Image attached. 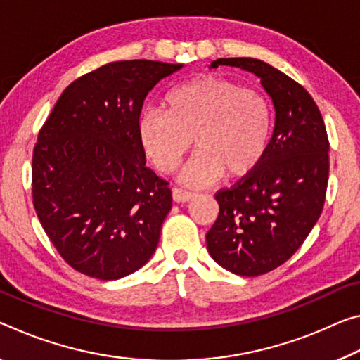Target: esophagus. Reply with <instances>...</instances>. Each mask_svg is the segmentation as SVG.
<instances>
[{
    "label": "esophagus",
    "mask_w": 360,
    "mask_h": 360,
    "mask_svg": "<svg viewBox=\"0 0 360 360\" xmlns=\"http://www.w3.org/2000/svg\"><path fill=\"white\" fill-rule=\"evenodd\" d=\"M195 195H197V193L193 191L182 189V187H174V189H173V200L174 202H189Z\"/></svg>",
    "instance_id": "1"
}]
</instances>
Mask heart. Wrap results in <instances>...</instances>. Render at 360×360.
<instances>
[{
  "instance_id": "b5f03b06",
  "label": "heart",
  "mask_w": 360,
  "mask_h": 360,
  "mask_svg": "<svg viewBox=\"0 0 360 360\" xmlns=\"http://www.w3.org/2000/svg\"><path fill=\"white\" fill-rule=\"evenodd\" d=\"M163 108L139 118V139L162 173L178 169L195 139L198 152L182 173L191 184L240 179L258 168L271 144L272 107L255 88L203 75L171 88Z\"/></svg>"
}]
</instances>
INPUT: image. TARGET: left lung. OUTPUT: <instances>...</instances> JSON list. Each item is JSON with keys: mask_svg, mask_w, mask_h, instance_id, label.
Listing matches in <instances>:
<instances>
[{"mask_svg": "<svg viewBox=\"0 0 360 360\" xmlns=\"http://www.w3.org/2000/svg\"><path fill=\"white\" fill-rule=\"evenodd\" d=\"M253 72L276 107V128L253 173L214 193L219 214L207 248L221 267L242 277L262 276L295 255L321 216L328 184L330 142L311 94L258 59H216Z\"/></svg>", "mask_w": 360, "mask_h": 360, "instance_id": "1", "label": "left lung"}]
</instances>
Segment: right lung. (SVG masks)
Wrapping results in <instances>:
<instances>
[{
    "label": "right lung",
    "instance_id": "add662e5",
    "mask_svg": "<svg viewBox=\"0 0 360 360\" xmlns=\"http://www.w3.org/2000/svg\"><path fill=\"white\" fill-rule=\"evenodd\" d=\"M181 64L110 62L68 84L32 158L37 216L68 266L101 281L141 269L171 210L169 182L146 165V96Z\"/></svg>",
    "mask_w": 360,
    "mask_h": 360
}]
</instances>
